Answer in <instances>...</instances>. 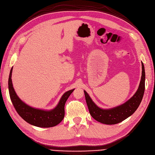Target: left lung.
<instances>
[{
    "mask_svg": "<svg viewBox=\"0 0 155 155\" xmlns=\"http://www.w3.org/2000/svg\"><path fill=\"white\" fill-rule=\"evenodd\" d=\"M142 76L139 87L134 96L119 107L111 109H101L97 107L92 101L88 94L84 91L87 105L89 111L95 120L100 123L106 124H115L121 123L130 117L135 112L140 105L144 96L145 90V70L144 64L142 62Z\"/></svg>",
    "mask_w": 155,
    "mask_h": 155,
    "instance_id": "1",
    "label": "left lung"
}]
</instances>
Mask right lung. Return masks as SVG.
<instances>
[{"instance_id": "obj_1", "label": "right lung", "mask_w": 155, "mask_h": 155, "mask_svg": "<svg viewBox=\"0 0 155 155\" xmlns=\"http://www.w3.org/2000/svg\"><path fill=\"white\" fill-rule=\"evenodd\" d=\"M12 71L13 68L11 69L8 80L9 92L11 100L20 116L28 123L41 128L53 127L60 123L64 117L66 101L74 89L69 91L63 94L59 104L54 109L50 111L36 109L24 104L16 95L11 81Z\"/></svg>"}]
</instances>
